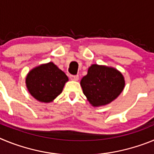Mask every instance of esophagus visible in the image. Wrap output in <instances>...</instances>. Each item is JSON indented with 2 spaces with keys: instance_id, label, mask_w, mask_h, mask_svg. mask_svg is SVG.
<instances>
[{
  "instance_id": "34e87169",
  "label": "esophagus",
  "mask_w": 154,
  "mask_h": 154,
  "mask_svg": "<svg viewBox=\"0 0 154 154\" xmlns=\"http://www.w3.org/2000/svg\"><path fill=\"white\" fill-rule=\"evenodd\" d=\"M70 79L72 80H74V81H77L79 79V75H70Z\"/></svg>"
}]
</instances>
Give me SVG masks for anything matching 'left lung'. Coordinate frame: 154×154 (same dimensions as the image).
Listing matches in <instances>:
<instances>
[{"instance_id":"left-lung-1","label":"left lung","mask_w":154,"mask_h":154,"mask_svg":"<svg viewBox=\"0 0 154 154\" xmlns=\"http://www.w3.org/2000/svg\"><path fill=\"white\" fill-rule=\"evenodd\" d=\"M80 83L89 103L99 106L113 101L123 91L125 81L123 75L116 69L92 65Z\"/></svg>"}]
</instances>
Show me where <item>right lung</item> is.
<instances>
[{
  "mask_svg": "<svg viewBox=\"0 0 154 154\" xmlns=\"http://www.w3.org/2000/svg\"><path fill=\"white\" fill-rule=\"evenodd\" d=\"M67 75L52 62L35 68L26 78L28 89L37 100L50 103L60 95Z\"/></svg>",
  "mask_w": 154,
  "mask_h": 154,
  "instance_id": "obj_1",
  "label": "right lung"
}]
</instances>
